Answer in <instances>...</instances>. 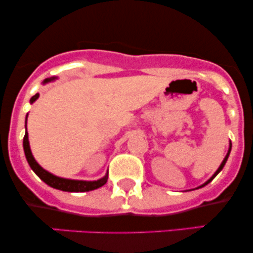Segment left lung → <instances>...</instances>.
Instances as JSON below:
<instances>
[{"label": "left lung", "instance_id": "8db88e82", "mask_svg": "<svg viewBox=\"0 0 253 253\" xmlns=\"http://www.w3.org/2000/svg\"><path fill=\"white\" fill-rule=\"evenodd\" d=\"M231 149H232V144H229V149H228V152H227V155H226V157H225V159H223V161H222V163H221V165H220V167H219V169H217V170L215 171V173H214V175H213V176H211V178H210V179H208V181H207V182H206V183H203V184H202V185H200V187H199V188H202V187H205V185H207V184H208V183H210V182H211V181H213V178H214V177H215V176L217 175V173H219V172H220V171H221V170H222V168H223V167H225L226 162H227V158H228V156H229V152H231Z\"/></svg>", "mask_w": 253, "mask_h": 253}]
</instances>
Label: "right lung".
<instances>
[{
	"label": "right lung",
	"instance_id": "right-lung-1",
	"mask_svg": "<svg viewBox=\"0 0 253 253\" xmlns=\"http://www.w3.org/2000/svg\"><path fill=\"white\" fill-rule=\"evenodd\" d=\"M54 78H46L43 81V84L51 82ZM39 97V94H36L34 96H32L31 103H33L37 98ZM24 150H25V156L27 159L28 164H30L31 169L40 177V179H42L46 184H48L50 187L54 188V189H59L63 191H70V193H83V191H89L97 189V188L102 187L107 183L108 179V173L106 176L102 177L101 179L97 181H76V179H68V178H62V177H58L52 175V173L42 169L39 164L37 163V161L34 159L33 155L31 152L30 147V141H28V133H27V117H26V133L24 136Z\"/></svg>",
	"mask_w": 253,
	"mask_h": 253
}]
</instances>
